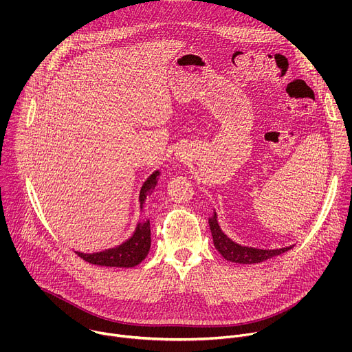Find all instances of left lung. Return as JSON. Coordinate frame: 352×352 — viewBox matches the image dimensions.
<instances>
[{"label":"left lung","mask_w":352,"mask_h":352,"mask_svg":"<svg viewBox=\"0 0 352 352\" xmlns=\"http://www.w3.org/2000/svg\"><path fill=\"white\" fill-rule=\"evenodd\" d=\"M209 227L212 231L213 236V243L216 249L220 252V255L234 263L239 265H254V263H261L267 259H272L274 256H278L287 250H289L294 245L280 248V249H261V248H254V246H245L234 242L231 238L226 235V232L221 230L219 220H217V213L213 210V216L209 217Z\"/></svg>","instance_id":"1"}]
</instances>
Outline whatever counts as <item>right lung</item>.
<instances>
[{
    "label": "right lung",
    "mask_w": 352,
    "mask_h": 352,
    "mask_svg": "<svg viewBox=\"0 0 352 352\" xmlns=\"http://www.w3.org/2000/svg\"><path fill=\"white\" fill-rule=\"evenodd\" d=\"M159 177H160V171L157 170L143 182L139 192L140 210H143L147 196H150V193H152L153 189L156 188L159 182ZM150 242H152V239H150V221L146 219L144 221L138 223L133 234L121 245L102 250V252H94V254L76 252V254L83 261L91 265L107 266V267H133L147 256L150 250Z\"/></svg>",
    "instance_id": "1"
}]
</instances>
